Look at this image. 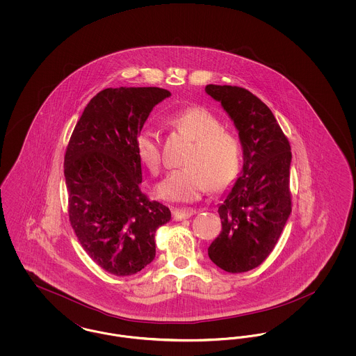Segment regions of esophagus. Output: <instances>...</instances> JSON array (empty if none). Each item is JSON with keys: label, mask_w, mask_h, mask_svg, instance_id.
Returning <instances> with one entry per match:
<instances>
[{"label": "esophagus", "mask_w": 356, "mask_h": 356, "mask_svg": "<svg viewBox=\"0 0 356 356\" xmlns=\"http://www.w3.org/2000/svg\"><path fill=\"white\" fill-rule=\"evenodd\" d=\"M197 211L193 208H175L173 209V218L175 220H183V219H188L192 215H195Z\"/></svg>", "instance_id": "34e87169"}]
</instances>
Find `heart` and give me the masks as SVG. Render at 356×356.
<instances>
[{"mask_svg":"<svg viewBox=\"0 0 356 356\" xmlns=\"http://www.w3.org/2000/svg\"><path fill=\"white\" fill-rule=\"evenodd\" d=\"M170 125L193 141L183 168L172 170L157 186L160 197L170 202H195L212 188L221 191L232 184L241 164V144L236 136L224 129L212 112L193 106L170 116ZM141 163L153 175L163 167L160 135L143 129L136 140Z\"/></svg>","mask_w":356,"mask_h":356,"instance_id":"heart-1","label":"heart"}]
</instances>
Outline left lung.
I'll return each instance as SVG.
<instances>
[{
  "instance_id": "1",
  "label": "left lung",
  "mask_w": 356,
  "mask_h": 356,
  "mask_svg": "<svg viewBox=\"0 0 356 356\" xmlns=\"http://www.w3.org/2000/svg\"><path fill=\"white\" fill-rule=\"evenodd\" d=\"M234 121L244 164L219 207L221 232L208 248L224 271L247 272L273 251L292 209L291 145L271 109L250 90L232 85L205 86Z\"/></svg>"
}]
</instances>
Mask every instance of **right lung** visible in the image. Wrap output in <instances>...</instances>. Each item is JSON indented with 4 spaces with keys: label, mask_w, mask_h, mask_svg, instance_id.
<instances>
[{
    "label": "right lung",
    "mask_w": 356,
    "mask_h": 356,
    "mask_svg": "<svg viewBox=\"0 0 356 356\" xmlns=\"http://www.w3.org/2000/svg\"><path fill=\"white\" fill-rule=\"evenodd\" d=\"M163 88H106L99 92L70 136L64 175L72 228L85 252L104 271L129 276L156 254L154 235L170 220L164 204L141 191L136 140Z\"/></svg>",
    "instance_id": "1"
}]
</instances>
